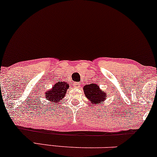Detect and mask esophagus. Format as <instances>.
Wrapping results in <instances>:
<instances>
[{
    "mask_svg": "<svg viewBox=\"0 0 157 157\" xmlns=\"http://www.w3.org/2000/svg\"><path fill=\"white\" fill-rule=\"evenodd\" d=\"M75 88H80V82H75Z\"/></svg>",
    "mask_w": 157,
    "mask_h": 157,
    "instance_id": "1",
    "label": "esophagus"
}]
</instances>
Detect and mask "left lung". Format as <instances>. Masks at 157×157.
I'll return each mask as SVG.
<instances>
[{"instance_id":"8db88e82","label":"left lung","mask_w":157,"mask_h":157,"mask_svg":"<svg viewBox=\"0 0 157 157\" xmlns=\"http://www.w3.org/2000/svg\"><path fill=\"white\" fill-rule=\"evenodd\" d=\"M83 91L85 96L91 101L92 105H97L100 104L101 102H105V100L106 99L107 93L106 91L104 92L101 90L99 86L96 83L85 85L83 86Z\"/></svg>"}]
</instances>
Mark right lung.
Listing matches in <instances>:
<instances>
[{
    "instance_id": "1",
    "label": "right lung",
    "mask_w": 157,
    "mask_h": 157,
    "mask_svg": "<svg viewBox=\"0 0 157 157\" xmlns=\"http://www.w3.org/2000/svg\"><path fill=\"white\" fill-rule=\"evenodd\" d=\"M69 89V83L68 82H57L53 85L51 89H48L46 92H44V98L48 100V102L51 103L49 106L51 107V105L55 106L56 104H59L61 101H63L66 94L67 90Z\"/></svg>"
}]
</instances>
